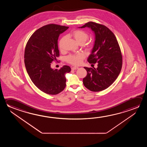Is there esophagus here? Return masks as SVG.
Segmentation results:
<instances>
[{"label": "esophagus", "instance_id": "34e87169", "mask_svg": "<svg viewBox=\"0 0 147 147\" xmlns=\"http://www.w3.org/2000/svg\"><path fill=\"white\" fill-rule=\"evenodd\" d=\"M78 69V67H71V69L73 70H77Z\"/></svg>", "mask_w": 147, "mask_h": 147}]
</instances>
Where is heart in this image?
Here are the masks:
<instances>
[{"mask_svg": "<svg viewBox=\"0 0 147 147\" xmlns=\"http://www.w3.org/2000/svg\"><path fill=\"white\" fill-rule=\"evenodd\" d=\"M72 35L76 41L79 44L85 43L89 38V35L86 32L80 30H75L73 32ZM66 39V36H63L60 39L58 43L59 48L60 51L64 50V44ZM85 57L84 54L82 53H77L76 54L70 55L67 57L66 60L67 62L73 65H78L82 63V60Z\"/></svg>", "mask_w": 147, "mask_h": 147, "instance_id": "heart-1", "label": "heart"}]
</instances>
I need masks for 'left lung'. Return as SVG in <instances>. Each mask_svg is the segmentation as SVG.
<instances>
[{"label": "left lung", "instance_id": "obj_1", "mask_svg": "<svg viewBox=\"0 0 147 147\" xmlns=\"http://www.w3.org/2000/svg\"><path fill=\"white\" fill-rule=\"evenodd\" d=\"M86 27L91 29L95 35L94 46L87 60L92 65L97 63V67H84L87 75L83 83L91 91H101L110 86L120 73L123 63L121 51L115 35L107 27L90 22L79 28Z\"/></svg>", "mask_w": 147, "mask_h": 147}]
</instances>
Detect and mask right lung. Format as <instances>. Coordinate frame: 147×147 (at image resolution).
Here are the masks:
<instances>
[{
    "instance_id": "obj_1",
    "label": "right lung",
    "mask_w": 147,
    "mask_h": 147,
    "mask_svg": "<svg viewBox=\"0 0 147 147\" xmlns=\"http://www.w3.org/2000/svg\"><path fill=\"white\" fill-rule=\"evenodd\" d=\"M68 27L55 24L45 26L37 30L27 42L24 51V64L32 82L41 91L56 95L66 86L65 74L71 67L63 65L59 70L51 67L59 56L58 39Z\"/></svg>"
}]
</instances>
